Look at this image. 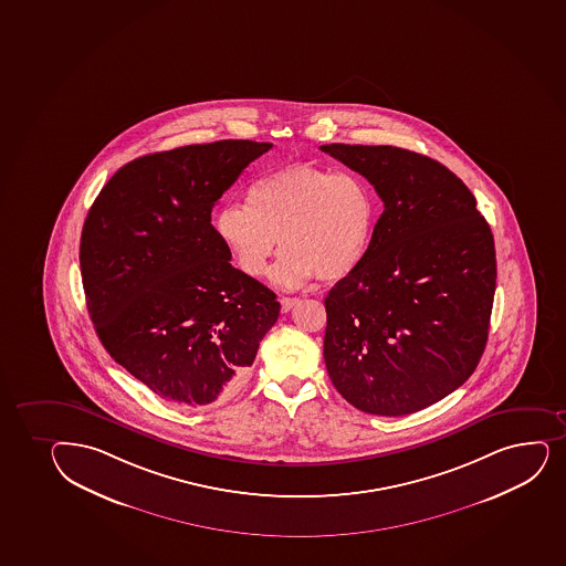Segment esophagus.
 <instances>
[{
    "mask_svg": "<svg viewBox=\"0 0 566 566\" xmlns=\"http://www.w3.org/2000/svg\"><path fill=\"white\" fill-rule=\"evenodd\" d=\"M298 303L297 297H282L280 298V306H282V312L292 311L293 306Z\"/></svg>",
    "mask_w": 566,
    "mask_h": 566,
    "instance_id": "obj_1",
    "label": "esophagus"
}]
</instances>
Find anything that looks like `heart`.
<instances>
[{"mask_svg": "<svg viewBox=\"0 0 566 566\" xmlns=\"http://www.w3.org/2000/svg\"><path fill=\"white\" fill-rule=\"evenodd\" d=\"M244 203L220 207L214 231L239 269L262 276L279 249L286 250L273 279L297 287L319 276L346 279L359 269L376 230L370 185L352 171L290 165L258 177Z\"/></svg>", "mask_w": 566, "mask_h": 566, "instance_id": "obj_1", "label": "heart"}]
</instances>
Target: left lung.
<instances>
[{"label": "left lung", "instance_id": "1", "mask_svg": "<svg viewBox=\"0 0 566 566\" xmlns=\"http://www.w3.org/2000/svg\"><path fill=\"white\" fill-rule=\"evenodd\" d=\"M384 200L365 262L325 297L323 357L336 390L370 415L400 417L468 381L486 347L495 247L460 177L392 146L331 144Z\"/></svg>", "mask_w": 566, "mask_h": 566}]
</instances>
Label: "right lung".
Listing matches in <instances>:
<instances>
[{"mask_svg": "<svg viewBox=\"0 0 566 566\" xmlns=\"http://www.w3.org/2000/svg\"><path fill=\"white\" fill-rule=\"evenodd\" d=\"M273 144L220 140L123 166L85 217L80 268L109 357L179 408L243 385L280 314L269 287L231 265L211 211Z\"/></svg>", "mask_w": 566, "mask_h": 566, "instance_id": "obj_1", "label": "right lung"}]
</instances>
